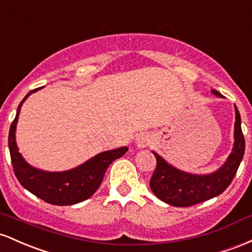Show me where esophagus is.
I'll list each match as a JSON object with an SVG mask.
<instances>
[{"mask_svg":"<svg viewBox=\"0 0 252 252\" xmlns=\"http://www.w3.org/2000/svg\"><path fill=\"white\" fill-rule=\"evenodd\" d=\"M150 141H151L150 134H148V133H140L137 137V139H135V144H137L138 148L143 149V148H145V146L149 145Z\"/></svg>","mask_w":252,"mask_h":252,"instance_id":"34e87169","label":"esophagus"}]
</instances>
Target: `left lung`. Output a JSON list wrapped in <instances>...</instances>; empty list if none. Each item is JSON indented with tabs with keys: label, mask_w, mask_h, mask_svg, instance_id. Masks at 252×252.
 <instances>
[{
	"label": "left lung",
	"mask_w": 252,
	"mask_h": 252,
	"mask_svg": "<svg viewBox=\"0 0 252 252\" xmlns=\"http://www.w3.org/2000/svg\"><path fill=\"white\" fill-rule=\"evenodd\" d=\"M212 94L224 97L212 89ZM234 143L232 151L226 162L217 171L206 175H196L180 170L169 164L157 152L152 151L157 165L150 180V188L159 200L175 207H189L213 199L225 190L232 182L245 151V140L242 132V121L238 108L234 106Z\"/></svg>",
	"instance_id": "1"
}]
</instances>
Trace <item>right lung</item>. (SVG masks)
Listing matches in <instances>:
<instances>
[{"label": "right lung", "instance_id": "1", "mask_svg": "<svg viewBox=\"0 0 252 252\" xmlns=\"http://www.w3.org/2000/svg\"><path fill=\"white\" fill-rule=\"evenodd\" d=\"M39 89L31 90L21 101L16 111L9 129L8 145H9L10 158L16 179L21 186L28 191L34 194L45 202L56 206H69L82 202L89 199L97 190L102 182L106 170L108 166L118 158L123 157L128 150L127 146L109 150L97 154L87 162L82 163L76 168L65 171H45L34 168L28 164L19 152L15 140L16 125H18L19 114L22 103L33 93Z\"/></svg>", "mask_w": 252, "mask_h": 252}]
</instances>
